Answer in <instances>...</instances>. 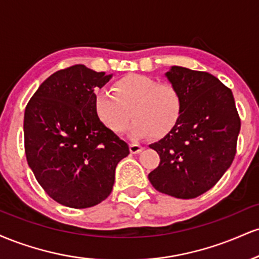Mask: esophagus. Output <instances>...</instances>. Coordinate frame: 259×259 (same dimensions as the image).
<instances>
[{
  "mask_svg": "<svg viewBox=\"0 0 259 259\" xmlns=\"http://www.w3.org/2000/svg\"><path fill=\"white\" fill-rule=\"evenodd\" d=\"M129 150H130V152L135 154V153L141 152V151L144 150V147H142L141 145H138V144H130L129 145Z\"/></svg>",
  "mask_w": 259,
  "mask_h": 259,
  "instance_id": "esophagus-1",
  "label": "esophagus"
}]
</instances>
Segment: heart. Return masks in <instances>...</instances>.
I'll use <instances>...</instances> for the list:
<instances>
[{"label":"heart","instance_id":"b5f03b06","mask_svg":"<svg viewBox=\"0 0 259 259\" xmlns=\"http://www.w3.org/2000/svg\"><path fill=\"white\" fill-rule=\"evenodd\" d=\"M112 91H96L95 111L113 133H123L132 117L134 138H163L175 126L183 111V99L174 85L144 74L121 76L112 84Z\"/></svg>","mask_w":259,"mask_h":259}]
</instances>
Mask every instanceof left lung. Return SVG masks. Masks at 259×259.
Listing matches in <instances>:
<instances>
[{
    "mask_svg": "<svg viewBox=\"0 0 259 259\" xmlns=\"http://www.w3.org/2000/svg\"><path fill=\"white\" fill-rule=\"evenodd\" d=\"M165 75L180 92L183 111L173 129L150 145L160 160L148 180L162 194L195 198L233 163L241 120L233 92L212 74L175 65Z\"/></svg>",
    "mask_w": 259,
    "mask_h": 259,
    "instance_id": "left-lung-1",
    "label": "left lung"
}]
</instances>
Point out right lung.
Here are the masks:
<instances>
[{
  "label": "right lung",
  "mask_w": 259,
  "mask_h": 259,
  "mask_svg": "<svg viewBox=\"0 0 259 259\" xmlns=\"http://www.w3.org/2000/svg\"><path fill=\"white\" fill-rule=\"evenodd\" d=\"M111 78L73 65L49 76L26 105V160L45 192L63 206L80 209L106 200L115 167L129 154L95 111V89Z\"/></svg>",
  "instance_id": "add662e5"
}]
</instances>
